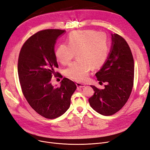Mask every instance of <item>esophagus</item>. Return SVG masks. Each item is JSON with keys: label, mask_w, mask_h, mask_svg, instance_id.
Here are the masks:
<instances>
[{"label": "esophagus", "mask_w": 150, "mask_h": 150, "mask_svg": "<svg viewBox=\"0 0 150 150\" xmlns=\"http://www.w3.org/2000/svg\"><path fill=\"white\" fill-rule=\"evenodd\" d=\"M76 85L78 88H83V87L85 86V85L84 84L81 83H76Z\"/></svg>", "instance_id": "1"}]
</instances>
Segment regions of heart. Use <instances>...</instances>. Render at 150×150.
Wrapping results in <instances>:
<instances>
[{
    "label": "heart",
    "mask_w": 150,
    "mask_h": 150,
    "mask_svg": "<svg viewBox=\"0 0 150 150\" xmlns=\"http://www.w3.org/2000/svg\"><path fill=\"white\" fill-rule=\"evenodd\" d=\"M67 42V44L58 46L55 55L59 62L67 65L76 54L77 60L65 71V75L74 81H86L91 69L99 68L108 58L109 39L103 32L91 30L75 31L70 33Z\"/></svg>",
    "instance_id": "1"
}]
</instances>
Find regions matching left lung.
<instances>
[{"label": "left lung", "instance_id": "8db88e82", "mask_svg": "<svg viewBox=\"0 0 150 150\" xmlns=\"http://www.w3.org/2000/svg\"><path fill=\"white\" fill-rule=\"evenodd\" d=\"M112 43L106 62L96 72L103 90L91 85L95 91L90 98L91 107L99 114L112 115L122 108L131 94L134 79V62L129 46L117 34L111 35Z\"/></svg>", "mask_w": 150, "mask_h": 150}]
</instances>
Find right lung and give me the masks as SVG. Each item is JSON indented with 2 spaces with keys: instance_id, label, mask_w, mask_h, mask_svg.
I'll list each match as a JSON object with an SVG mask.
<instances>
[{
  "instance_id": "1",
  "label": "right lung",
  "mask_w": 150,
  "mask_h": 150,
  "mask_svg": "<svg viewBox=\"0 0 150 150\" xmlns=\"http://www.w3.org/2000/svg\"><path fill=\"white\" fill-rule=\"evenodd\" d=\"M65 32L53 29L39 31L25 42L19 54L18 74L22 92L31 107L47 119L64 114L76 89L75 83L67 78L59 87L51 82L52 76L59 74L55 71L58 68L55 45Z\"/></svg>"
}]
</instances>
